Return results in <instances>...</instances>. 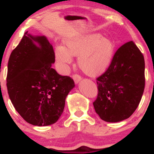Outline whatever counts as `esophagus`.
Segmentation results:
<instances>
[{
	"label": "esophagus",
	"mask_w": 154,
	"mask_h": 154,
	"mask_svg": "<svg viewBox=\"0 0 154 154\" xmlns=\"http://www.w3.org/2000/svg\"><path fill=\"white\" fill-rule=\"evenodd\" d=\"M73 77V79H74V81H75V83H78L79 81L81 80V79H82L81 76L77 75V74H74L73 77Z\"/></svg>",
	"instance_id": "1"
}]
</instances>
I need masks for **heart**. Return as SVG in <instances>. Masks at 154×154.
<instances>
[{"mask_svg":"<svg viewBox=\"0 0 154 154\" xmlns=\"http://www.w3.org/2000/svg\"><path fill=\"white\" fill-rule=\"evenodd\" d=\"M65 48H55V58L61 66L71 64L72 56H78L79 68L88 75H101L110 65L114 54V43L101 35L91 34L67 39Z\"/></svg>","mask_w":154,"mask_h":154,"instance_id":"b5f03b06","label":"heart"}]
</instances>
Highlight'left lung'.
<instances>
[{"instance_id":"1","label":"left lung","mask_w":154,"mask_h":154,"mask_svg":"<svg viewBox=\"0 0 154 154\" xmlns=\"http://www.w3.org/2000/svg\"><path fill=\"white\" fill-rule=\"evenodd\" d=\"M95 112L108 122L130 117L140 102L145 88L143 55L133 41L116 51L106 71L96 79Z\"/></svg>"}]
</instances>
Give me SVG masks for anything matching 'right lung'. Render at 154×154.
Returning a JSON list of instances; mask_svg holds the SVG:
<instances>
[{"mask_svg":"<svg viewBox=\"0 0 154 154\" xmlns=\"http://www.w3.org/2000/svg\"><path fill=\"white\" fill-rule=\"evenodd\" d=\"M54 62V48L47 38L32 36L28 32L10 55L6 77L8 95L17 112L32 125L56 122L67 95L75 87L72 78L59 75L51 67Z\"/></svg>","mask_w":154,"mask_h":154,"instance_id":"1","label":"right lung"}]
</instances>
